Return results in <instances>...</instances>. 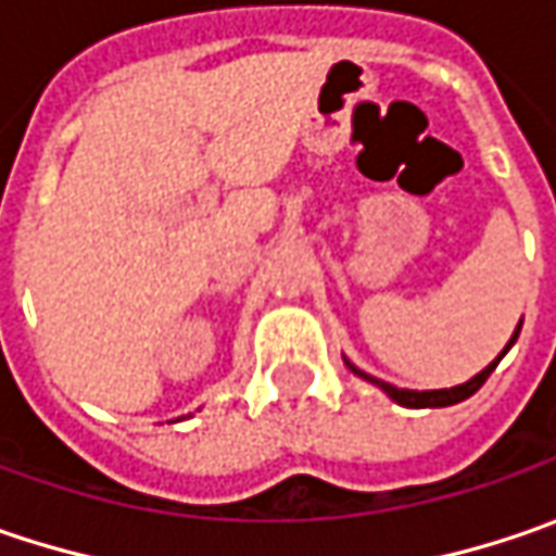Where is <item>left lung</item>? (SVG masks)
I'll use <instances>...</instances> for the list:
<instances>
[{
    "mask_svg": "<svg viewBox=\"0 0 556 556\" xmlns=\"http://www.w3.org/2000/svg\"><path fill=\"white\" fill-rule=\"evenodd\" d=\"M519 326H522V320H519ZM519 326H517V332L510 336L507 349L501 351V354H497L495 361H492V364H489V367H485L482 374H476L470 379V382H464V386H454V389H432V392H414V389H399V386H389V382H382V379H376V376H367V374H364V370H357V367H354V364H349V361H345V364H349V367H351V374H357V376H361V379H367V382H374V386H379V389H382V392H386L389 399L399 401V404H404V407H447V404L467 401V399H470V395H476V392L482 389V382H485V379L492 376V370H495V367H497V361H501V357H504V354L510 351V345L517 342Z\"/></svg>",
    "mask_w": 556,
    "mask_h": 556,
    "instance_id": "8db88e82",
    "label": "left lung"
}]
</instances>
